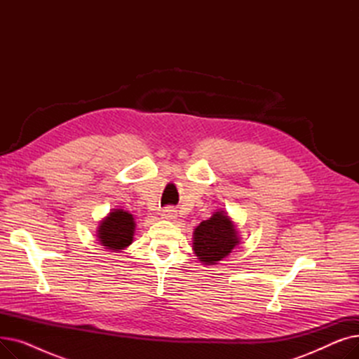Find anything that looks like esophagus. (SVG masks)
I'll return each instance as SVG.
<instances>
[{"mask_svg":"<svg viewBox=\"0 0 359 359\" xmlns=\"http://www.w3.org/2000/svg\"><path fill=\"white\" fill-rule=\"evenodd\" d=\"M176 217H177V211L175 208H172V206H167V208H164L161 212V218L167 219V221H173V219H176Z\"/></svg>","mask_w":359,"mask_h":359,"instance_id":"1","label":"esophagus"}]
</instances>
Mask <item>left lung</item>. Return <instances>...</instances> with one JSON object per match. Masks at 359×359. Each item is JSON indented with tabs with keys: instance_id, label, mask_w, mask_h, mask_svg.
Instances as JSON below:
<instances>
[{
	"instance_id": "obj_1",
	"label": "left lung",
	"mask_w": 359,
	"mask_h": 359,
	"mask_svg": "<svg viewBox=\"0 0 359 359\" xmlns=\"http://www.w3.org/2000/svg\"><path fill=\"white\" fill-rule=\"evenodd\" d=\"M240 243L231 218L217 211L210 219L202 221L194 231V252L203 265H215Z\"/></svg>"
}]
</instances>
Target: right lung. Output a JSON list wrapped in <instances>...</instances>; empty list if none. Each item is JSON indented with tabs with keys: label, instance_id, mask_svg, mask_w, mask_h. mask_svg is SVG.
<instances>
[{
	"label": "right lung",
	"instance_id": "right-lung-1",
	"mask_svg": "<svg viewBox=\"0 0 359 359\" xmlns=\"http://www.w3.org/2000/svg\"><path fill=\"white\" fill-rule=\"evenodd\" d=\"M134 231V217L123 210H115L100 222L97 237L106 249L113 252H121L132 243Z\"/></svg>",
	"mask_w": 359,
	"mask_h": 359
}]
</instances>
